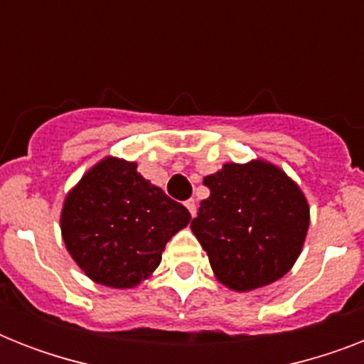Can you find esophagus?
Listing matches in <instances>:
<instances>
[{
  "label": "esophagus",
  "mask_w": 364,
  "mask_h": 364,
  "mask_svg": "<svg viewBox=\"0 0 364 364\" xmlns=\"http://www.w3.org/2000/svg\"><path fill=\"white\" fill-rule=\"evenodd\" d=\"M185 208L188 210L191 217L196 215V202H194V200H187V202H185Z\"/></svg>",
  "instance_id": "esophagus-1"
}]
</instances>
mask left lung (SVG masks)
<instances>
[{
    "mask_svg": "<svg viewBox=\"0 0 364 364\" xmlns=\"http://www.w3.org/2000/svg\"><path fill=\"white\" fill-rule=\"evenodd\" d=\"M191 230L225 287L247 293L277 282L299 259L310 227V205L291 177L262 159L227 162L204 177Z\"/></svg>",
    "mask_w": 364,
    "mask_h": 364,
    "instance_id": "1",
    "label": "left lung"
}]
</instances>
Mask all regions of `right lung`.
I'll return each instance as SVG.
<instances>
[{
  "instance_id": "right-lung-1",
  "label": "right lung",
  "mask_w": 364,
  "mask_h": 364,
  "mask_svg": "<svg viewBox=\"0 0 364 364\" xmlns=\"http://www.w3.org/2000/svg\"><path fill=\"white\" fill-rule=\"evenodd\" d=\"M191 221L185 205L141 173L136 162L105 156L71 188L60 228L68 253L92 282L134 289L151 277L166 243Z\"/></svg>"
}]
</instances>
